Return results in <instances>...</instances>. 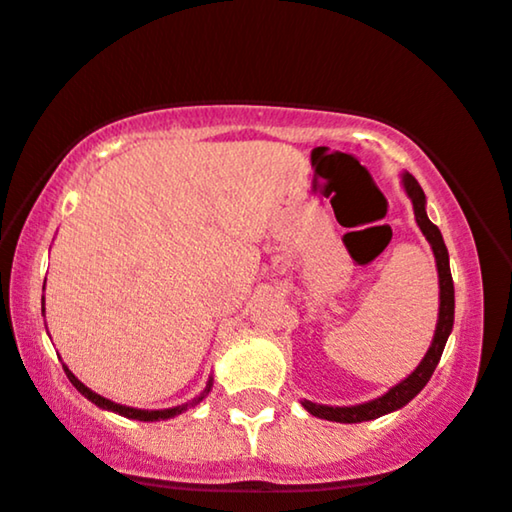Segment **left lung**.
<instances>
[{"label":"left lung","instance_id":"obj_1","mask_svg":"<svg viewBox=\"0 0 512 512\" xmlns=\"http://www.w3.org/2000/svg\"><path fill=\"white\" fill-rule=\"evenodd\" d=\"M401 186H404L406 196L411 198L413 215H416L418 229L423 231L425 241L430 243L432 255H435L437 262V276H439V314H437V328L435 335H432V342L425 352V357L420 359V364L413 368L411 375H406L404 380H399L397 385H392L383 397H375L371 401H364V404L354 406H328V404H314V401L302 399V406L312 416L323 418V420H335V423H364V420H375L380 416H387V413L399 411L401 406H406L409 401L416 397V394L428 385V380L435 373V368L442 359V352L446 347V340H449L451 331H454V278H451L449 269V250H446L442 231L437 229L435 224L430 222L428 212H425V193L420 189L416 177L409 172L401 174Z\"/></svg>","mask_w":512,"mask_h":512}]
</instances>
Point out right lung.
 Instances as JSON below:
<instances>
[{"label":"right lung","mask_w":512,"mask_h":512,"mask_svg":"<svg viewBox=\"0 0 512 512\" xmlns=\"http://www.w3.org/2000/svg\"><path fill=\"white\" fill-rule=\"evenodd\" d=\"M44 283H47V278H44ZM42 300H44V297H42ZM42 312H44V309H42ZM63 371H66V375H68V380H70V383L75 385V390L80 392V394H84V397H87L89 401H92V404L99 406V409H103V411H113V413H118V416L132 418V420H144V423H155V420H167V418H174V416H179V413H184L186 409H191V406L200 404V401H203L205 397H208L210 390H212V378H210V380H208V385H205V390L200 392L196 399L186 401V404L172 406V409H134V406L115 404V401L106 399V397H101V394H96L94 390H89L87 385L80 383V380L75 378L73 371H70V368H68L66 364H63Z\"/></svg>","instance_id":"obj_1"}]
</instances>
